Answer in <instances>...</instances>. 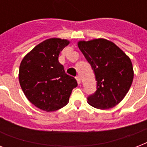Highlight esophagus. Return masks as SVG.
Returning a JSON list of instances; mask_svg holds the SVG:
<instances>
[{
  "instance_id": "obj_1",
  "label": "esophagus",
  "mask_w": 147,
  "mask_h": 147,
  "mask_svg": "<svg viewBox=\"0 0 147 147\" xmlns=\"http://www.w3.org/2000/svg\"><path fill=\"white\" fill-rule=\"evenodd\" d=\"M76 80H77V82H78V84L79 85V84H81V78L80 76H76Z\"/></svg>"
}]
</instances>
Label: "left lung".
Returning <instances> with one entry per match:
<instances>
[{"instance_id": "left-lung-1", "label": "left lung", "mask_w": 147, "mask_h": 147, "mask_svg": "<svg viewBox=\"0 0 147 147\" xmlns=\"http://www.w3.org/2000/svg\"><path fill=\"white\" fill-rule=\"evenodd\" d=\"M97 82V90L88 97L90 105L109 109L123 100L132 85L134 69L130 59L114 42L105 39L79 41Z\"/></svg>"}]
</instances>
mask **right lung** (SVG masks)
<instances>
[{
    "label": "right lung",
    "mask_w": 147,
    "mask_h": 147,
    "mask_svg": "<svg viewBox=\"0 0 147 147\" xmlns=\"http://www.w3.org/2000/svg\"><path fill=\"white\" fill-rule=\"evenodd\" d=\"M69 44L67 40L51 38L36 46L22 60L20 85L30 101L45 111H55L68 104L76 78L67 75L59 55Z\"/></svg>",
    "instance_id": "add662e5"
}]
</instances>
